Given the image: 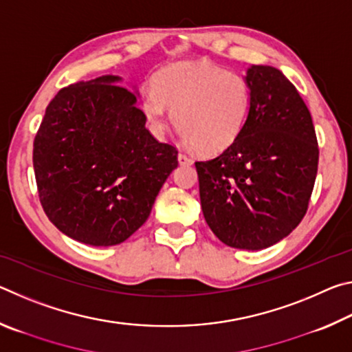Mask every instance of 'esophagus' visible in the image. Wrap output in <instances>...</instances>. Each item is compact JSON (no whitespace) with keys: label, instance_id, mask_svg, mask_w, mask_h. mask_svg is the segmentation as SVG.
I'll return each instance as SVG.
<instances>
[{"label":"esophagus","instance_id":"1","mask_svg":"<svg viewBox=\"0 0 352 352\" xmlns=\"http://www.w3.org/2000/svg\"><path fill=\"white\" fill-rule=\"evenodd\" d=\"M178 163H180V164H192V160H190L186 153H178Z\"/></svg>","mask_w":352,"mask_h":352}]
</instances>
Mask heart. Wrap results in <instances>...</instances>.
<instances>
[{"label": "heart", "mask_w": 352, "mask_h": 352, "mask_svg": "<svg viewBox=\"0 0 352 352\" xmlns=\"http://www.w3.org/2000/svg\"><path fill=\"white\" fill-rule=\"evenodd\" d=\"M250 102L252 88L242 74L205 60L180 62L153 77L142 111L153 132L163 133L169 109L184 140L201 153H217L241 135Z\"/></svg>", "instance_id": "b5f03b06"}]
</instances>
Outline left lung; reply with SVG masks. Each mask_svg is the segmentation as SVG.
I'll return each mask as SVG.
<instances>
[{
  "mask_svg": "<svg viewBox=\"0 0 352 352\" xmlns=\"http://www.w3.org/2000/svg\"><path fill=\"white\" fill-rule=\"evenodd\" d=\"M247 122L219 157L195 162L200 204L225 245L262 250L284 239L305 217L318 169L311 111L287 77L252 65Z\"/></svg>",
  "mask_w": 352,
  "mask_h": 352,
  "instance_id": "8db88e82",
  "label": "left lung"
}]
</instances>
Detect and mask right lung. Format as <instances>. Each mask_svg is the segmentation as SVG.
<instances>
[{
  "label": "right lung",
  "instance_id": "add662e5",
  "mask_svg": "<svg viewBox=\"0 0 352 352\" xmlns=\"http://www.w3.org/2000/svg\"><path fill=\"white\" fill-rule=\"evenodd\" d=\"M118 76L65 87L34 140L40 204L63 234L93 247L129 239L146 222L178 151L146 129Z\"/></svg>",
  "mask_w": 352,
  "mask_h": 352
}]
</instances>
